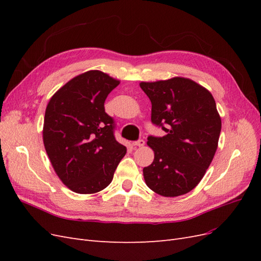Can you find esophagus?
<instances>
[{"instance_id": "obj_1", "label": "esophagus", "mask_w": 261, "mask_h": 261, "mask_svg": "<svg viewBox=\"0 0 261 261\" xmlns=\"http://www.w3.org/2000/svg\"><path fill=\"white\" fill-rule=\"evenodd\" d=\"M133 145L135 147H143L145 145V140L144 139H138L136 141H134Z\"/></svg>"}]
</instances>
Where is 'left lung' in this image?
I'll use <instances>...</instances> for the list:
<instances>
[{
  "mask_svg": "<svg viewBox=\"0 0 261 261\" xmlns=\"http://www.w3.org/2000/svg\"><path fill=\"white\" fill-rule=\"evenodd\" d=\"M151 101V122L167 135L149 136L154 160L144 168L147 186L164 197L187 194L198 185L215 156L221 118L212 94L183 77L140 83Z\"/></svg>",
  "mask_w": 261,
  "mask_h": 261,
  "instance_id": "obj_1",
  "label": "left lung"
}]
</instances>
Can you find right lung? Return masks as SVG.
Here are the masks:
<instances>
[{"instance_id": "right-lung-1", "label": "right lung", "mask_w": 261, "mask_h": 261, "mask_svg": "<svg viewBox=\"0 0 261 261\" xmlns=\"http://www.w3.org/2000/svg\"><path fill=\"white\" fill-rule=\"evenodd\" d=\"M118 84L100 70H88L55 92L45 109V151L63 184L75 193L94 194L109 186L126 153L105 110Z\"/></svg>"}]
</instances>
